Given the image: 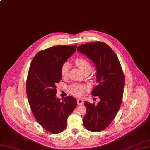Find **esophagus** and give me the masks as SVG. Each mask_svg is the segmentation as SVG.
<instances>
[{
  "label": "esophagus",
  "mask_w": 150,
  "mask_h": 150,
  "mask_svg": "<svg viewBox=\"0 0 150 150\" xmlns=\"http://www.w3.org/2000/svg\"><path fill=\"white\" fill-rule=\"evenodd\" d=\"M77 103H78L79 105H83V100H81V99H78V100H77Z\"/></svg>",
  "instance_id": "1"
}]
</instances>
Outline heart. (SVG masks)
<instances>
[{"label":"heart","mask_w":150,"mask_h":150,"mask_svg":"<svg viewBox=\"0 0 150 150\" xmlns=\"http://www.w3.org/2000/svg\"><path fill=\"white\" fill-rule=\"evenodd\" d=\"M75 62L83 72L87 70H91V67L89 62L84 58H78L75 60ZM70 68V64L69 62H66L62 64L60 69V72L62 76H66L68 75ZM86 90H87V87L86 86L78 83L71 85L69 87L70 92L77 96H83L86 92Z\"/></svg>","instance_id":"obj_1"}]
</instances>
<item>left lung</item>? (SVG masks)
I'll use <instances>...</instances> for the list:
<instances>
[{"instance_id":"left-lung-1","label":"left lung","mask_w":150,"mask_h":150,"mask_svg":"<svg viewBox=\"0 0 150 150\" xmlns=\"http://www.w3.org/2000/svg\"><path fill=\"white\" fill-rule=\"evenodd\" d=\"M77 50L88 57L96 67L98 85L91 95L100 100L96 105L85 101L86 113L83 124L89 131H103L112 122L122 104L125 85L122 67L115 52L105 43H85Z\"/></svg>"}]
</instances>
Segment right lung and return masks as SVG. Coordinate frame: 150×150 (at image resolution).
I'll use <instances>...</instances> for the list:
<instances>
[{
    "label": "right lung",
    "mask_w": 150,
    "mask_h": 150,
    "mask_svg": "<svg viewBox=\"0 0 150 150\" xmlns=\"http://www.w3.org/2000/svg\"><path fill=\"white\" fill-rule=\"evenodd\" d=\"M77 45L52 47L40 51L31 62L26 90L28 103L38 123L47 132L59 133L67 127L76 100L68 96L60 101L56 96V84L62 79V64L74 54Z\"/></svg>",
    "instance_id": "add662e5"
}]
</instances>
